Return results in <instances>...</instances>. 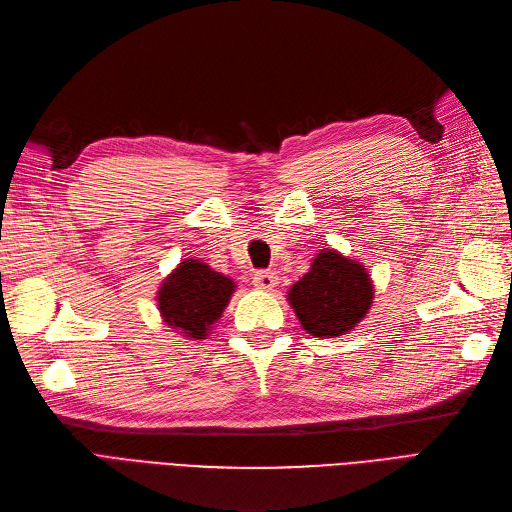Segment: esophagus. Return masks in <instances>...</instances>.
Returning <instances> with one entry per match:
<instances>
[{"mask_svg":"<svg viewBox=\"0 0 512 512\" xmlns=\"http://www.w3.org/2000/svg\"><path fill=\"white\" fill-rule=\"evenodd\" d=\"M252 282L260 290H273L277 286V275L273 271H256Z\"/></svg>","mask_w":512,"mask_h":512,"instance_id":"1","label":"esophagus"}]
</instances>
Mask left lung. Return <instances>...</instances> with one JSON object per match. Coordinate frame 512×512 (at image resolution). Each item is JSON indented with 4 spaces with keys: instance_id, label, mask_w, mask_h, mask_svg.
<instances>
[{
    "instance_id": "1",
    "label": "left lung",
    "mask_w": 512,
    "mask_h": 512,
    "mask_svg": "<svg viewBox=\"0 0 512 512\" xmlns=\"http://www.w3.org/2000/svg\"><path fill=\"white\" fill-rule=\"evenodd\" d=\"M303 329L316 337H339L359 324L374 303V282L359 260L324 250L288 290Z\"/></svg>"
}]
</instances>
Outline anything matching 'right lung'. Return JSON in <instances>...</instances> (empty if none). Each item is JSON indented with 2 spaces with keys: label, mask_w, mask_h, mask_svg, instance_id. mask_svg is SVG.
<instances>
[{
  "label": "right lung",
  "mask_w": 512,
  "mask_h": 512,
  "mask_svg": "<svg viewBox=\"0 0 512 512\" xmlns=\"http://www.w3.org/2000/svg\"><path fill=\"white\" fill-rule=\"evenodd\" d=\"M237 284L198 258H183L158 290V309L166 327L188 339H207Z\"/></svg>",
  "instance_id": "right-lung-1"
}]
</instances>
